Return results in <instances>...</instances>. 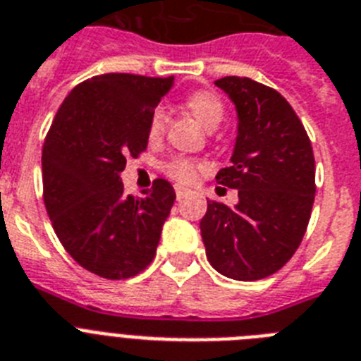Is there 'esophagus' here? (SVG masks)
Returning a JSON list of instances; mask_svg holds the SVG:
<instances>
[{"label": "esophagus", "mask_w": 361, "mask_h": 361, "mask_svg": "<svg viewBox=\"0 0 361 361\" xmlns=\"http://www.w3.org/2000/svg\"><path fill=\"white\" fill-rule=\"evenodd\" d=\"M189 192H190V190L185 189V187L176 185V198H178V200H183L187 195H189Z\"/></svg>", "instance_id": "esophagus-1"}]
</instances>
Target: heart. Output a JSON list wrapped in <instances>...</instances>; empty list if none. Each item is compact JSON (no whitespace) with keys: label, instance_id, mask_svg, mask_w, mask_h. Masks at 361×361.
<instances>
[{"label":"heart","instance_id":"obj_1","mask_svg":"<svg viewBox=\"0 0 361 361\" xmlns=\"http://www.w3.org/2000/svg\"><path fill=\"white\" fill-rule=\"evenodd\" d=\"M185 108L190 111V115L198 121L204 128L214 130L218 124L222 123L226 117V106L222 99L214 95L213 92L200 90V92L190 93L185 99ZM166 128V111L163 108H156L148 119V139L156 143L163 137ZM202 169L198 161H192L189 157H174L169 163H165L163 171L171 176L172 180L180 183H190L198 176V171Z\"/></svg>","mask_w":361,"mask_h":361}]
</instances>
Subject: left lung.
I'll use <instances>...</instances> for the list:
<instances>
[{
  "mask_svg": "<svg viewBox=\"0 0 361 361\" xmlns=\"http://www.w3.org/2000/svg\"><path fill=\"white\" fill-rule=\"evenodd\" d=\"M237 106L231 165L216 183L238 190V204L207 202L200 222L207 260L237 281L283 268L301 244L316 195V161L301 119L274 87L247 77L218 78Z\"/></svg>",
  "mask_w": 361,
  "mask_h": 361,
  "instance_id": "1",
  "label": "left lung"
}]
</instances>
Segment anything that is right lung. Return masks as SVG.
Returning a JSON list of instances; mask_svg holds the SVG:
<instances>
[{
  "mask_svg": "<svg viewBox=\"0 0 361 361\" xmlns=\"http://www.w3.org/2000/svg\"><path fill=\"white\" fill-rule=\"evenodd\" d=\"M174 77L106 73L71 90L45 135L44 204L69 255L87 271L119 281L156 257L176 192L163 178L143 198L124 192L121 172L148 145V119Z\"/></svg>",
  "mask_w": 361,
  "mask_h": 361,
  "instance_id": "right-lung-1",
  "label": "right lung"
}]
</instances>
